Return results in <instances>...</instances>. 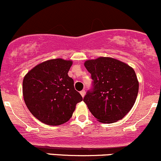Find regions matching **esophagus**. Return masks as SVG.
Here are the masks:
<instances>
[{"instance_id": "esophagus-1", "label": "esophagus", "mask_w": 161, "mask_h": 161, "mask_svg": "<svg viewBox=\"0 0 161 161\" xmlns=\"http://www.w3.org/2000/svg\"><path fill=\"white\" fill-rule=\"evenodd\" d=\"M80 93L81 96H82V97H84V95H85V91H84V90L81 91V92H80Z\"/></svg>"}]
</instances>
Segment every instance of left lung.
<instances>
[{"instance_id": "1", "label": "left lung", "mask_w": 161, "mask_h": 161, "mask_svg": "<svg viewBox=\"0 0 161 161\" xmlns=\"http://www.w3.org/2000/svg\"><path fill=\"white\" fill-rule=\"evenodd\" d=\"M84 66L92 74L93 91L84 97L87 108L102 123L120 120L136 100L139 81L132 67L112 57L88 59Z\"/></svg>"}]
</instances>
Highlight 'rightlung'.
Listing matches in <instances>:
<instances>
[{
    "label": "right lung",
    "mask_w": 161,
    "mask_h": 161,
    "mask_svg": "<svg viewBox=\"0 0 161 161\" xmlns=\"http://www.w3.org/2000/svg\"><path fill=\"white\" fill-rule=\"evenodd\" d=\"M72 60L61 58L46 60L24 77L22 93L30 112L42 123L59 125L72 117L76 105L83 100L68 76Z\"/></svg>",
    "instance_id": "1"
}]
</instances>
